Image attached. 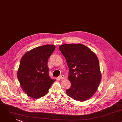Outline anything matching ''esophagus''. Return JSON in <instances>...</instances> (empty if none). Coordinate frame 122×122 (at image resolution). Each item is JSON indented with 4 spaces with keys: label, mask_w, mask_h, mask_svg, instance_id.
<instances>
[{
    "label": "esophagus",
    "mask_w": 122,
    "mask_h": 122,
    "mask_svg": "<svg viewBox=\"0 0 122 122\" xmlns=\"http://www.w3.org/2000/svg\"><path fill=\"white\" fill-rule=\"evenodd\" d=\"M59 79H65V76H64V75H60V76H59Z\"/></svg>",
    "instance_id": "34e87169"
}]
</instances>
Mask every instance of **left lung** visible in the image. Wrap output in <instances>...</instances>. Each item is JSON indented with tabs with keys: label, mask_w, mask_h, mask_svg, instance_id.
Returning <instances> with one entry per match:
<instances>
[{
	"label": "left lung",
	"mask_w": 122,
	"mask_h": 122,
	"mask_svg": "<svg viewBox=\"0 0 122 122\" xmlns=\"http://www.w3.org/2000/svg\"><path fill=\"white\" fill-rule=\"evenodd\" d=\"M59 49L69 68L71 86L66 90V94L77 101L88 99L97 91L101 79L97 57L89 48L80 43L65 44Z\"/></svg>",
	"instance_id": "left-lung-1"
}]
</instances>
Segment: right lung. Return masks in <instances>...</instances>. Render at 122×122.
Segmentation results:
<instances>
[{
	"label": "right lung",
	"mask_w": 122,
	"mask_h": 122,
	"mask_svg": "<svg viewBox=\"0 0 122 122\" xmlns=\"http://www.w3.org/2000/svg\"><path fill=\"white\" fill-rule=\"evenodd\" d=\"M54 45H44L26 52L21 59L17 78L24 92L37 99L47 94L56 80L49 75L48 60L55 50Z\"/></svg>",
	"instance_id": "right-lung-1"
}]
</instances>
